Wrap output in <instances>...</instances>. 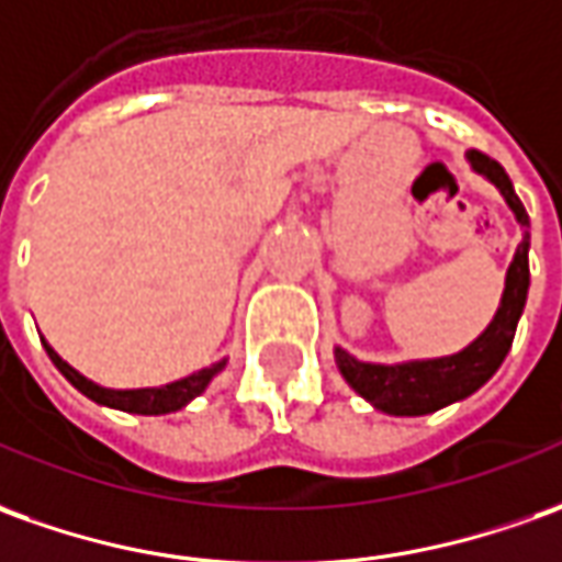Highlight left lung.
<instances>
[{"label":"left lung","mask_w":562,"mask_h":562,"mask_svg":"<svg viewBox=\"0 0 562 562\" xmlns=\"http://www.w3.org/2000/svg\"><path fill=\"white\" fill-rule=\"evenodd\" d=\"M468 161L502 192V199L508 201V207L524 229V241L517 244V254L510 259L505 293H502L495 318L462 351L447 355V358H428V361L367 363L351 358L346 348H336V367L348 385L389 416H425L477 392L502 367L514 342L517 321L524 315L526 293H529V216H526L524 201L517 199L508 173L498 161L477 149L468 153Z\"/></svg>","instance_id":"1"}]
</instances>
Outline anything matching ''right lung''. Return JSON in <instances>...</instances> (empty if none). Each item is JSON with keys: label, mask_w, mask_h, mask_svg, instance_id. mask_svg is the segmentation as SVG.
<instances>
[{"label": "right lung", "mask_w": 562, "mask_h": 562, "mask_svg": "<svg viewBox=\"0 0 562 562\" xmlns=\"http://www.w3.org/2000/svg\"><path fill=\"white\" fill-rule=\"evenodd\" d=\"M42 346L48 351V358L54 361V367L64 373V376L79 389L85 397H91L97 404L112 406V409H125V413H137V416H165V413H173V409H183L192 397H199L207 385H211V379L226 367V361H216L211 367H204L199 373H192V376L177 379V382H168V385H161V389H103V385H97L91 379H85L79 370H72L57 351H54L45 339H42Z\"/></svg>", "instance_id": "obj_1"}]
</instances>
